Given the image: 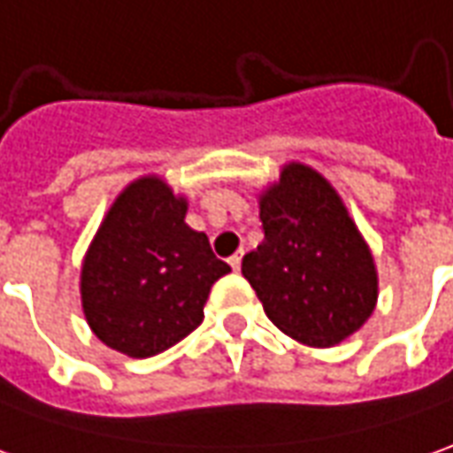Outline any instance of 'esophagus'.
Here are the masks:
<instances>
[{"label":"esophagus","mask_w":453,"mask_h":453,"mask_svg":"<svg viewBox=\"0 0 453 453\" xmlns=\"http://www.w3.org/2000/svg\"><path fill=\"white\" fill-rule=\"evenodd\" d=\"M229 266H232L234 271H239V268H242V251H236L234 257H229Z\"/></svg>","instance_id":"esophagus-1"}]
</instances>
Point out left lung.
<instances>
[{
  "label": "left lung",
  "mask_w": 453,
  "mask_h": 453,
  "mask_svg": "<svg viewBox=\"0 0 453 453\" xmlns=\"http://www.w3.org/2000/svg\"><path fill=\"white\" fill-rule=\"evenodd\" d=\"M264 242L242 261L271 323L311 348H333L372 316L377 271L340 195L291 162L258 196Z\"/></svg>",
  "instance_id": "1"
}]
</instances>
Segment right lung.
<instances>
[{
	"instance_id": "right-lung-1",
	"label": "right lung",
	"mask_w": 453,
	"mask_h": 453,
	"mask_svg": "<svg viewBox=\"0 0 453 453\" xmlns=\"http://www.w3.org/2000/svg\"><path fill=\"white\" fill-rule=\"evenodd\" d=\"M187 199L150 174L118 195L81 268L83 313L96 338L127 357L173 348L204 320L214 280L232 268L185 224Z\"/></svg>"
}]
</instances>
